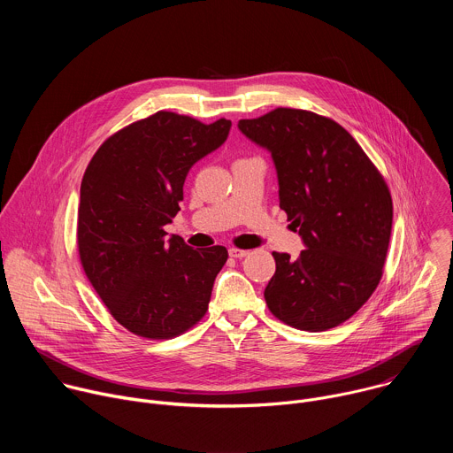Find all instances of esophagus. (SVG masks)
Masks as SVG:
<instances>
[{
    "mask_svg": "<svg viewBox=\"0 0 453 453\" xmlns=\"http://www.w3.org/2000/svg\"><path fill=\"white\" fill-rule=\"evenodd\" d=\"M247 254H249V250H245V249H238V247H231L229 249V256L231 257H243Z\"/></svg>",
    "mask_w": 453,
    "mask_h": 453,
    "instance_id": "obj_1",
    "label": "esophagus"
}]
</instances>
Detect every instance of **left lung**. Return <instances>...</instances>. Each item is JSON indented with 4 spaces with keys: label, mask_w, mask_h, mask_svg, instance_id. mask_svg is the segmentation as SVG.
<instances>
[{
    "label": "left lung",
    "mask_w": 453,
    "mask_h": 453,
    "mask_svg": "<svg viewBox=\"0 0 453 453\" xmlns=\"http://www.w3.org/2000/svg\"><path fill=\"white\" fill-rule=\"evenodd\" d=\"M240 133L271 152L280 208L304 243L297 260L273 252L269 310L285 325L325 332L348 320L380 283L393 227L383 177L337 121L278 107L240 119Z\"/></svg>",
    "instance_id": "left-lung-1"
}]
</instances>
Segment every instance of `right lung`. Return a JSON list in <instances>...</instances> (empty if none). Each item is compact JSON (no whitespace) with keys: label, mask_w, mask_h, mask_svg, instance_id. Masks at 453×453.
Masks as SVG:
<instances>
[{"label":"right lung","mask_w":453,"mask_h":453,"mask_svg":"<svg viewBox=\"0 0 453 453\" xmlns=\"http://www.w3.org/2000/svg\"><path fill=\"white\" fill-rule=\"evenodd\" d=\"M231 121L204 125L159 111L96 150L81 184L84 273L111 315L145 339H172L204 317L227 249H193L165 226L189 168L224 145Z\"/></svg>","instance_id":"add662e5"}]
</instances>
